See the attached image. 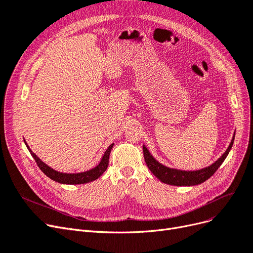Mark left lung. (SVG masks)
I'll list each match as a JSON object with an SVG mask.
<instances>
[{"label":"left lung","mask_w":253,"mask_h":253,"mask_svg":"<svg viewBox=\"0 0 253 253\" xmlns=\"http://www.w3.org/2000/svg\"><path fill=\"white\" fill-rule=\"evenodd\" d=\"M233 141H235V135H233L231 142L226 149V151L222 154V156L219 158L218 161L214 162L210 167L203 168L201 170L197 171H182V170H177L172 169V168H168L161 163H158L155 158L149 152L146 146H143V151H144V158L145 162L154 176H156L158 179L162 182L171 184V185H177V186H190V185H196L204 182L208 180L210 177H211L214 172H216L219 167L222 165V163L225 161L226 156L228 155L230 149L233 145Z\"/></svg>","instance_id":"8db88e82"}]
</instances>
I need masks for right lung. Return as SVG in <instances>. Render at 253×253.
Listing matches in <instances>:
<instances>
[{
  "instance_id": "obj_1",
  "label": "right lung",
  "mask_w": 253,
  "mask_h": 253,
  "mask_svg": "<svg viewBox=\"0 0 253 253\" xmlns=\"http://www.w3.org/2000/svg\"><path fill=\"white\" fill-rule=\"evenodd\" d=\"M24 142L28 148V150H29L32 157L35 160L37 166L40 167V169L52 180H54L56 182H59V183H63V184H83V183H87V182L98 179L99 177L107 169L109 154H110L112 147H114V145H115V144H111L106 149V151H105L104 155H103L99 165L95 168H92V169L85 171V172H81V173H62V172L56 171V170L52 169V168L49 167L48 165H45L39 156L32 152L29 146L27 145L26 141H24Z\"/></svg>"
}]
</instances>
